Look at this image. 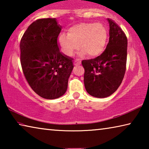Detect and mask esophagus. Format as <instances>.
Returning a JSON list of instances; mask_svg holds the SVG:
<instances>
[{"label":"esophagus","instance_id":"1","mask_svg":"<svg viewBox=\"0 0 149 149\" xmlns=\"http://www.w3.org/2000/svg\"><path fill=\"white\" fill-rule=\"evenodd\" d=\"M81 63V61L79 60H75L74 61V64L75 65H80Z\"/></svg>","mask_w":149,"mask_h":149}]
</instances>
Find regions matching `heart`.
<instances>
[{"mask_svg":"<svg viewBox=\"0 0 149 149\" xmlns=\"http://www.w3.org/2000/svg\"><path fill=\"white\" fill-rule=\"evenodd\" d=\"M108 31L101 24L82 23L68 29V35H60V48L67 56H72L80 48L81 55L95 57L104 51L108 41Z\"/></svg>","mask_w":149,"mask_h":149,"instance_id":"1","label":"heart"}]
</instances>
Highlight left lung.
I'll use <instances>...</instances> for the list:
<instances>
[{"label": "left lung", "instance_id": "8db88e82", "mask_svg": "<svg viewBox=\"0 0 149 149\" xmlns=\"http://www.w3.org/2000/svg\"><path fill=\"white\" fill-rule=\"evenodd\" d=\"M109 41L95 58L82 60L84 85L87 92L97 98L109 97L122 82L126 70L127 39L124 32L110 19Z\"/></svg>", "mask_w": 149, "mask_h": 149}]
</instances>
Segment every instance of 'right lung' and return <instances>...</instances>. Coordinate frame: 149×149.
<instances>
[{
  "instance_id": "add662e5",
  "label": "right lung",
  "mask_w": 149,
  "mask_h": 149,
  "mask_svg": "<svg viewBox=\"0 0 149 149\" xmlns=\"http://www.w3.org/2000/svg\"><path fill=\"white\" fill-rule=\"evenodd\" d=\"M55 18L39 19L26 29L20 41V62L31 89L46 99H55L66 91L74 68L73 59L60 51L61 31Z\"/></svg>"
}]
</instances>
